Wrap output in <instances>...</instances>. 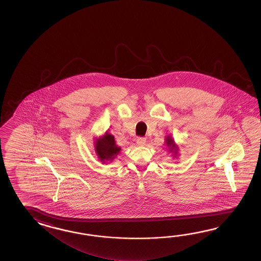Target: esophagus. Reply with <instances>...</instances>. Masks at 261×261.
Masks as SVG:
<instances>
[{"label": "esophagus", "instance_id": "1", "mask_svg": "<svg viewBox=\"0 0 261 261\" xmlns=\"http://www.w3.org/2000/svg\"><path fill=\"white\" fill-rule=\"evenodd\" d=\"M136 143L140 146H143L146 143V139L144 138V137H140V138L137 139V141H136Z\"/></svg>", "mask_w": 261, "mask_h": 261}]
</instances>
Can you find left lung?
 I'll use <instances>...</instances> for the list:
<instances>
[{
    "label": "left lung",
    "instance_id": "left-lung-1",
    "mask_svg": "<svg viewBox=\"0 0 261 261\" xmlns=\"http://www.w3.org/2000/svg\"><path fill=\"white\" fill-rule=\"evenodd\" d=\"M165 144L168 147V150L170 153H172V155L173 158H177L178 151H179V147L177 144L174 142V139L172 138L171 135H168L165 137Z\"/></svg>",
    "mask_w": 261,
    "mask_h": 261
}]
</instances>
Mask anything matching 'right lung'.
<instances>
[{"mask_svg":"<svg viewBox=\"0 0 261 261\" xmlns=\"http://www.w3.org/2000/svg\"><path fill=\"white\" fill-rule=\"evenodd\" d=\"M94 148L99 160L103 164L110 163L114 161L121 150L116 144L114 135L108 132L100 137L95 138Z\"/></svg>","mask_w":261,"mask_h":261,"instance_id":"add662e5","label":"right lung"}]
</instances>
